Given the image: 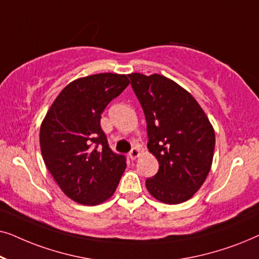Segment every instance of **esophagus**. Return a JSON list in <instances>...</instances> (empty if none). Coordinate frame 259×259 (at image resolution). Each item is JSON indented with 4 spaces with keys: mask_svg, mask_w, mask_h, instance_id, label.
<instances>
[{
    "mask_svg": "<svg viewBox=\"0 0 259 259\" xmlns=\"http://www.w3.org/2000/svg\"><path fill=\"white\" fill-rule=\"evenodd\" d=\"M139 155H140V152H139V150H138V148H133V150L130 152V158L132 159V160L137 159L138 157H139Z\"/></svg>",
    "mask_w": 259,
    "mask_h": 259,
    "instance_id": "34e87169",
    "label": "esophagus"
}]
</instances>
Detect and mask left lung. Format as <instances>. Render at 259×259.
Returning a JSON list of instances; mask_svg holds the SVG:
<instances>
[{
    "label": "left lung",
    "instance_id": "obj_1",
    "mask_svg": "<svg viewBox=\"0 0 259 259\" xmlns=\"http://www.w3.org/2000/svg\"><path fill=\"white\" fill-rule=\"evenodd\" d=\"M147 122L148 151L159 169L146 180L152 197L165 204L189 200L211 169L214 130L196 99L160 74H128Z\"/></svg>",
    "mask_w": 259,
    "mask_h": 259
}]
</instances>
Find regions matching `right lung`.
<instances>
[{"label":"right lung","instance_id":"1","mask_svg":"<svg viewBox=\"0 0 259 259\" xmlns=\"http://www.w3.org/2000/svg\"><path fill=\"white\" fill-rule=\"evenodd\" d=\"M130 84L126 74L100 73L67 84L40 128L42 158L62 192L83 205H98L115 192L126 158L108 146L101 114Z\"/></svg>","mask_w":259,"mask_h":259}]
</instances>
